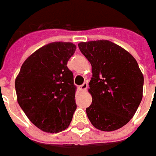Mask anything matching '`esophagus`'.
<instances>
[{"label":"esophagus","instance_id":"esophagus-1","mask_svg":"<svg viewBox=\"0 0 156 156\" xmlns=\"http://www.w3.org/2000/svg\"><path fill=\"white\" fill-rule=\"evenodd\" d=\"M87 87H88V84H87V82H84L83 84L81 86H80V89L81 91H85L87 88Z\"/></svg>","mask_w":156,"mask_h":156}]
</instances>
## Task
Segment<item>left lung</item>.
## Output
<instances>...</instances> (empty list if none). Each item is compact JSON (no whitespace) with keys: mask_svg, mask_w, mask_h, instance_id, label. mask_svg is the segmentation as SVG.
Wrapping results in <instances>:
<instances>
[{"mask_svg":"<svg viewBox=\"0 0 156 156\" xmlns=\"http://www.w3.org/2000/svg\"><path fill=\"white\" fill-rule=\"evenodd\" d=\"M78 46L92 65L88 119L100 130L119 129L132 119L143 99L144 80L137 62L108 40L81 42Z\"/></svg>","mask_w":156,"mask_h":156,"instance_id":"8db88e82","label":"left lung"}]
</instances>
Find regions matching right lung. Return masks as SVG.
I'll list each match as a JSON object with an SVG mask.
<instances>
[{
    "instance_id": "right-lung-1",
    "label": "right lung",
    "mask_w": 156,
    "mask_h": 156,
    "mask_svg": "<svg viewBox=\"0 0 156 156\" xmlns=\"http://www.w3.org/2000/svg\"><path fill=\"white\" fill-rule=\"evenodd\" d=\"M76 46L54 42L38 49L22 64L15 80L18 103L38 129H67L76 109L74 76L67 67Z\"/></svg>"
}]
</instances>
